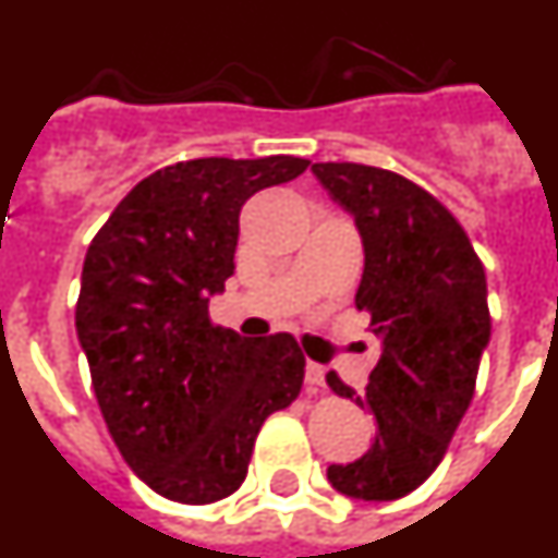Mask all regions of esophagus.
<instances>
[{"instance_id":"1","label":"esophagus","mask_w":558,"mask_h":558,"mask_svg":"<svg viewBox=\"0 0 558 558\" xmlns=\"http://www.w3.org/2000/svg\"><path fill=\"white\" fill-rule=\"evenodd\" d=\"M307 386L310 391H318L324 388V368L318 363H307Z\"/></svg>"}]
</instances>
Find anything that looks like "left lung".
Masks as SVG:
<instances>
[{
	"label": "left lung",
	"mask_w": 558,
	"mask_h": 558,
	"mask_svg": "<svg viewBox=\"0 0 558 558\" xmlns=\"http://www.w3.org/2000/svg\"><path fill=\"white\" fill-rule=\"evenodd\" d=\"M313 172L357 223L366 268L354 304L383 338L366 393L327 374L338 397L377 418L372 450L327 477L340 495L397 500L436 472L472 402L492 335L486 274L452 211L405 175L354 161Z\"/></svg>",
	"instance_id": "1"
}]
</instances>
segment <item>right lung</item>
<instances>
[{
    "instance_id": "1",
    "label": "right lung",
    "mask_w": 558,
    "mask_h": 558,
    "mask_svg": "<svg viewBox=\"0 0 558 558\" xmlns=\"http://www.w3.org/2000/svg\"><path fill=\"white\" fill-rule=\"evenodd\" d=\"M307 167L299 156L179 161L133 186L88 245L75 327L97 405L128 466L167 500L234 495L263 422L302 391L293 335L215 327L209 295L234 274L245 201Z\"/></svg>"
}]
</instances>
